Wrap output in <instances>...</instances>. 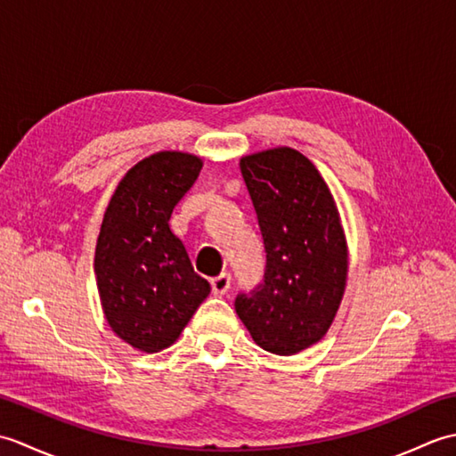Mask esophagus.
<instances>
[{"label": "esophagus", "instance_id": "esophagus-1", "mask_svg": "<svg viewBox=\"0 0 456 456\" xmlns=\"http://www.w3.org/2000/svg\"><path fill=\"white\" fill-rule=\"evenodd\" d=\"M229 284H231V276L227 273H221L219 276L211 278V289L213 294L216 296H223L229 289Z\"/></svg>", "mask_w": 456, "mask_h": 456}]
</instances>
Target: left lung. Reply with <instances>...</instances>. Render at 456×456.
I'll use <instances>...</instances> for the list:
<instances>
[{
	"mask_svg": "<svg viewBox=\"0 0 456 456\" xmlns=\"http://www.w3.org/2000/svg\"><path fill=\"white\" fill-rule=\"evenodd\" d=\"M266 248L265 284L235 309L268 353L296 354L322 341L345 296L348 247L327 182L302 152L276 147L239 162Z\"/></svg>",
	"mask_w": 456,
	"mask_h": 456,
	"instance_id": "left-lung-1",
	"label": "left lung"
}]
</instances>
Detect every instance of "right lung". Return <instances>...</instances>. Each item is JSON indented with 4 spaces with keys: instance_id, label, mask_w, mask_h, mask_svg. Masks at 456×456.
<instances>
[{
    "instance_id": "1",
    "label": "right lung",
    "mask_w": 456,
    "mask_h": 456,
    "mask_svg": "<svg viewBox=\"0 0 456 456\" xmlns=\"http://www.w3.org/2000/svg\"><path fill=\"white\" fill-rule=\"evenodd\" d=\"M201 167L196 154L154 152L127 170L103 213L94 258L102 309L141 353L168 348L211 292L168 225Z\"/></svg>"
}]
</instances>
